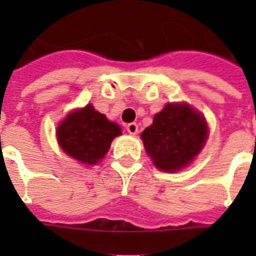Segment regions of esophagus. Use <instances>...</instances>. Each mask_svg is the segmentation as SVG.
Instances as JSON below:
<instances>
[{
    "label": "esophagus",
    "instance_id": "34e87169",
    "mask_svg": "<svg viewBox=\"0 0 256 256\" xmlns=\"http://www.w3.org/2000/svg\"><path fill=\"white\" fill-rule=\"evenodd\" d=\"M126 130H128V134H132V136H136V132H138V124H134V122H132V124H128V126H126Z\"/></svg>",
    "mask_w": 256,
    "mask_h": 256
}]
</instances>
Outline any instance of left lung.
Returning <instances> with one entry per match:
<instances>
[{"mask_svg": "<svg viewBox=\"0 0 256 256\" xmlns=\"http://www.w3.org/2000/svg\"><path fill=\"white\" fill-rule=\"evenodd\" d=\"M208 136L204 116L190 104H168L140 138L156 168L175 172L198 156Z\"/></svg>", "mask_w": 256, "mask_h": 256, "instance_id": "obj_1", "label": "left lung"}]
</instances>
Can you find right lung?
<instances>
[{
	"label": "right lung",
	"instance_id": "add662e5",
	"mask_svg": "<svg viewBox=\"0 0 256 256\" xmlns=\"http://www.w3.org/2000/svg\"><path fill=\"white\" fill-rule=\"evenodd\" d=\"M120 132V124L110 122L104 114L88 104L68 114L58 124L57 140L68 156L84 164L94 166L104 160L112 140Z\"/></svg>",
	"mask_w": 256,
	"mask_h": 256
}]
</instances>
